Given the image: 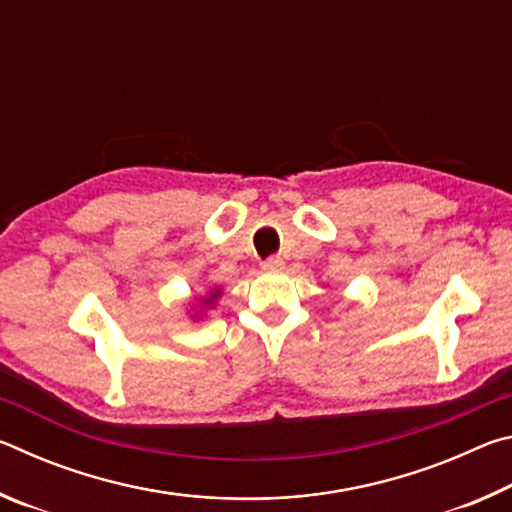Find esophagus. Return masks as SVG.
Masks as SVG:
<instances>
[{"instance_id":"1","label":"esophagus","mask_w":512,"mask_h":512,"mask_svg":"<svg viewBox=\"0 0 512 512\" xmlns=\"http://www.w3.org/2000/svg\"><path fill=\"white\" fill-rule=\"evenodd\" d=\"M282 262L280 259H266V262H262V268L266 273H277V271H282Z\"/></svg>"}]
</instances>
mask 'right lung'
Listing matches in <instances>:
<instances>
[{
  "instance_id": "1",
  "label": "right lung",
  "mask_w": 512,
  "mask_h": 512,
  "mask_svg": "<svg viewBox=\"0 0 512 512\" xmlns=\"http://www.w3.org/2000/svg\"><path fill=\"white\" fill-rule=\"evenodd\" d=\"M221 289L219 287H210V289H207L205 293H203V296L201 298H196L194 302H189V309H187V314H192V316H189V318H192L194 320V323H196V320H203L205 318V311H210L214 305H216V302H219V298H221Z\"/></svg>"
}]
</instances>
